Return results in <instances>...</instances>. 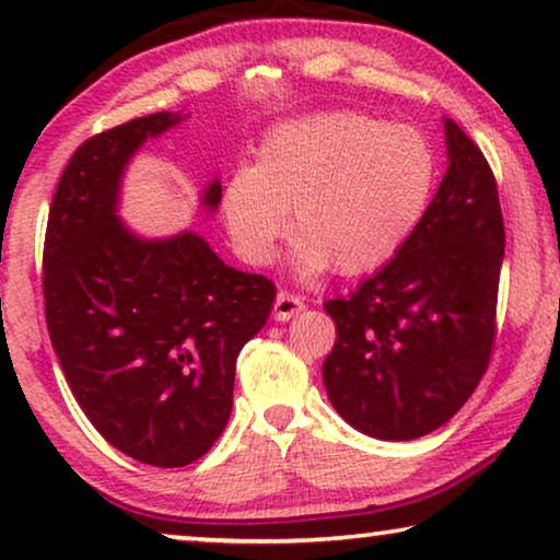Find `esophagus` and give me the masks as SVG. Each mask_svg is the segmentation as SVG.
Listing matches in <instances>:
<instances>
[{
  "instance_id": "esophagus-1",
  "label": "esophagus",
  "mask_w": 560,
  "mask_h": 560,
  "mask_svg": "<svg viewBox=\"0 0 560 560\" xmlns=\"http://www.w3.org/2000/svg\"><path fill=\"white\" fill-rule=\"evenodd\" d=\"M305 308V303L301 298L288 293V290H280L278 298H275V305H272V316L275 320H290L293 316H298Z\"/></svg>"
}]
</instances>
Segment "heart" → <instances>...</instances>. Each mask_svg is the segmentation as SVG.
<instances>
[{"mask_svg": "<svg viewBox=\"0 0 560 560\" xmlns=\"http://www.w3.org/2000/svg\"><path fill=\"white\" fill-rule=\"evenodd\" d=\"M439 160L412 127L362 112L280 121L255 165H240L221 194L229 240L242 259L267 265L293 209L295 270L370 272L393 259L431 206Z\"/></svg>", "mask_w": 560, "mask_h": 560, "instance_id": "b5f03b06", "label": "heart"}]
</instances>
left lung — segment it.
Masks as SVG:
<instances>
[{"label":"left lung","instance_id":"left-lung-1","mask_svg":"<svg viewBox=\"0 0 560 560\" xmlns=\"http://www.w3.org/2000/svg\"><path fill=\"white\" fill-rule=\"evenodd\" d=\"M443 129L448 171L423 221L354 293L324 303L336 324L328 400L380 441L420 439L454 418L494 347L504 257L497 180L454 119Z\"/></svg>","mask_w":560,"mask_h":560}]
</instances>
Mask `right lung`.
<instances>
[{"label":"right lung","instance_id":"obj_1","mask_svg":"<svg viewBox=\"0 0 560 560\" xmlns=\"http://www.w3.org/2000/svg\"><path fill=\"white\" fill-rule=\"evenodd\" d=\"M186 117L158 112L83 142L43 249L45 320L73 397L114 448L163 469L194 464L226 428L236 357L275 301L265 275L224 265L196 232L144 240L119 219L129 160ZM219 203L211 180L201 206Z\"/></svg>","mask_w":560,"mask_h":560}]
</instances>
